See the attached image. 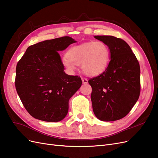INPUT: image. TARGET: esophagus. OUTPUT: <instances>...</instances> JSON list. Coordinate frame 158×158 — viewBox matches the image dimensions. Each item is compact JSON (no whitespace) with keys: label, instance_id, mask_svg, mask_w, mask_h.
Returning <instances> with one entry per match:
<instances>
[{"label":"esophagus","instance_id":"34e87169","mask_svg":"<svg viewBox=\"0 0 158 158\" xmlns=\"http://www.w3.org/2000/svg\"><path fill=\"white\" fill-rule=\"evenodd\" d=\"M82 81L84 84H87L88 83V79L86 78H82Z\"/></svg>","mask_w":158,"mask_h":158}]
</instances>
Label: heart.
<instances>
[{"label": "heart", "mask_w": 158, "mask_h": 158, "mask_svg": "<svg viewBox=\"0 0 158 158\" xmlns=\"http://www.w3.org/2000/svg\"><path fill=\"white\" fill-rule=\"evenodd\" d=\"M110 61V50L101 41L87 42L71 47L67 56L61 58V64L73 73L77 65L88 76H97L105 71Z\"/></svg>", "instance_id": "b5f03b06"}]
</instances>
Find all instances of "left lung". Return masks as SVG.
Segmentation results:
<instances>
[{
  "label": "left lung",
  "mask_w": 158,
  "mask_h": 158,
  "mask_svg": "<svg viewBox=\"0 0 158 158\" xmlns=\"http://www.w3.org/2000/svg\"><path fill=\"white\" fill-rule=\"evenodd\" d=\"M110 50V62L105 71L90 79L93 110L102 121L120 120L136 104L140 93V68L129 45L112 35H94Z\"/></svg>",
  "instance_id": "1"
}]
</instances>
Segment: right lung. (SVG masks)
I'll list each match as a JSON object with an SVG mask.
<instances>
[{
	"mask_svg": "<svg viewBox=\"0 0 158 158\" xmlns=\"http://www.w3.org/2000/svg\"><path fill=\"white\" fill-rule=\"evenodd\" d=\"M77 41L69 36L48 40L27 48L18 62L15 86L28 113L46 122H59L69 101L82 85L79 77L65 73L59 53Z\"/></svg>",
	"mask_w": 158,
	"mask_h": 158,
	"instance_id": "obj_1",
	"label": "right lung"
}]
</instances>
